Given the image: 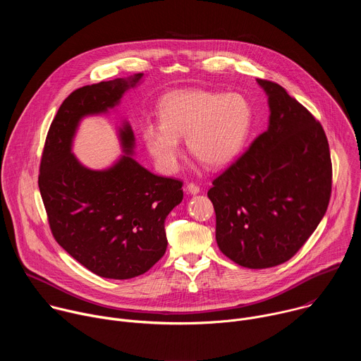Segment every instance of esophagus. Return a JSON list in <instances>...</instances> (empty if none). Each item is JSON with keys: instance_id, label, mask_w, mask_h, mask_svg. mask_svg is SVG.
Returning a JSON list of instances; mask_svg holds the SVG:
<instances>
[{"instance_id": "esophagus-1", "label": "esophagus", "mask_w": 361, "mask_h": 361, "mask_svg": "<svg viewBox=\"0 0 361 361\" xmlns=\"http://www.w3.org/2000/svg\"><path fill=\"white\" fill-rule=\"evenodd\" d=\"M185 191H187L188 194H191V195H195V194L200 192V187L195 185V184H192V183H190V184L185 185Z\"/></svg>"}]
</instances>
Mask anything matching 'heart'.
I'll use <instances>...</instances> for the list:
<instances>
[{"mask_svg":"<svg viewBox=\"0 0 361 361\" xmlns=\"http://www.w3.org/2000/svg\"><path fill=\"white\" fill-rule=\"evenodd\" d=\"M159 118L160 124L142 127L141 138L157 167L174 173L185 135L190 152L202 164L224 167L234 161L250 137L254 110L240 92L181 90L160 101Z\"/></svg>","mask_w":361,"mask_h":361,"instance_id":"heart-1","label":"heart"}]
</instances>
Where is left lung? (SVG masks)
<instances>
[{
	"instance_id": "1",
	"label": "left lung",
	"mask_w": 361,
	"mask_h": 361,
	"mask_svg": "<svg viewBox=\"0 0 361 361\" xmlns=\"http://www.w3.org/2000/svg\"><path fill=\"white\" fill-rule=\"evenodd\" d=\"M269 97L267 131L213 181L216 240L247 269L286 263L326 214L331 159L319 121L279 84L257 80Z\"/></svg>"
}]
</instances>
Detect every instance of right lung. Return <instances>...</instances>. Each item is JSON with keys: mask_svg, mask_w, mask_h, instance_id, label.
I'll return each mask as SVG.
<instances>
[{"mask_svg": "<svg viewBox=\"0 0 361 361\" xmlns=\"http://www.w3.org/2000/svg\"><path fill=\"white\" fill-rule=\"evenodd\" d=\"M144 74L102 81L71 92L51 123L38 187L57 243L94 274L127 280L148 271L167 250L164 221L183 201V183L159 177L135 159L127 120L117 128L121 156L107 169L85 167L73 144L85 117L114 110Z\"/></svg>", "mask_w": 361, "mask_h": 361, "instance_id": "obj_1", "label": "right lung"}]
</instances>
